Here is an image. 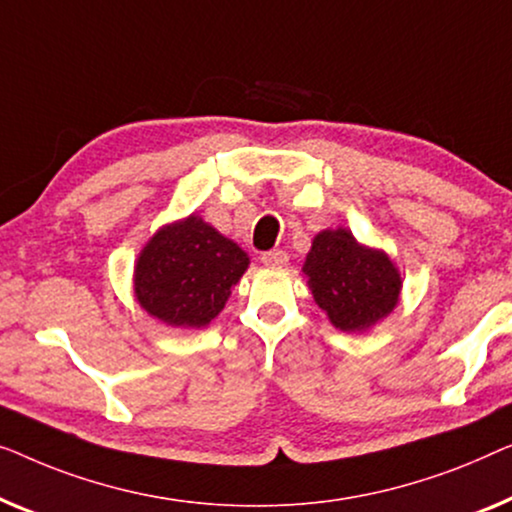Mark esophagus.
Masks as SVG:
<instances>
[{
	"mask_svg": "<svg viewBox=\"0 0 512 512\" xmlns=\"http://www.w3.org/2000/svg\"><path fill=\"white\" fill-rule=\"evenodd\" d=\"M290 262V257H287L285 250H269V253L262 255V264L266 266H285Z\"/></svg>",
	"mask_w": 512,
	"mask_h": 512,
	"instance_id": "1",
	"label": "esophagus"
}]
</instances>
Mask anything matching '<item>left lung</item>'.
I'll return each instance as SVG.
<instances>
[{
	"label": "left lung",
	"mask_w": 512,
	"mask_h": 512,
	"mask_svg": "<svg viewBox=\"0 0 512 512\" xmlns=\"http://www.w3.org/2000/svg\"><path fill=\"white\" fill-rule=\"evenodd\" d=\"M304 273L315 304L341 331H366L399 301L401 278L390 257L359 246L345 229L315 236Z\"/></svg>",
	"instance_id": "left-lung-1"
}]
</instances>
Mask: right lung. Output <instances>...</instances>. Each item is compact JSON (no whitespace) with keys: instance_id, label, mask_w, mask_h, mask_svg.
Returning <instances> with one entry per match:
<instances>
[{"instance_id":"add662e5","label":"right lung","mask_w":512,"mask_h":512,"mask_svg":"<svg viewBox=\"0 0 512 512\" xmlns=\"http://www.w3.org/2000/svg\"><path fill=\"white\" fill-rule=\"evenodd\" d=\"M248 255L201 218L164 227L136 264V299L171 327H204L225 308Z\"/></svg>"}]
</instances>
